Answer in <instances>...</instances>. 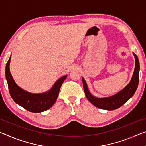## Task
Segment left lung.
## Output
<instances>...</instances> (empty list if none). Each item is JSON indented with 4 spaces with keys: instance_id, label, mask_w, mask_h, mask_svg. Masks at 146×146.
Segmentation results:
<instances>
[{
    "instance_id": "obj_1",
    "label": "left lung",
    "mask_w": 146,
    "mask_h": 146,
    "mask_svg": "<svg viewBox=\"0 0 146 146\" xmlns=\"http://www.w3.org/2000/svg\"><path fill=\"white\" fill-rule=\"evenodd\" d=\"M133 54L135 58V68L133 77L127 86L114 96L105 98H98L93 96L89 92L85 80L82 78L83 88H84L86 97L90 103L93 104L96 107L101 108V109L113 110L119 108L133 97L138 85L140 71V64L138 56L134 52Z\"/></svg>"
}]
</instances>
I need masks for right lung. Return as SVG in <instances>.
I'll return each instance as SVG.
<instances>
[{
	"mask_svg": "<svg viewBox=\"0 0 146 146\" xmlns=\"http://www.w3.org/2000/svg\"><path fill=\"white\" fill-rule=\"evenodd\" d=\"M11 56L6 66V78L11 98L25 109L34 113H40L50 108L56 102L60 89L67 75L59 78L49 91L43 94H32L21 88L15 82L10 71Z\"/></svg>",
	"mask_w": 146,
	"mask_h": 146,
	"instance_id": "add662e5",
	"label": "right lung"
}]
</instances>
